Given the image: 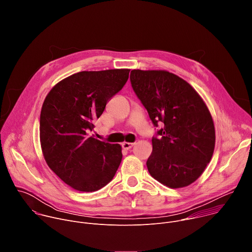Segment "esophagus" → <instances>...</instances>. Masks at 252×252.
I'll return each instance as SVG.
<instances>
[{
    "label": "esophagus",
    "instance_id": "1",
    "mask_svg": "<svg viewBox=\"0 0 252 252\" xmlns=\"http://www.w3.org/2000/svg\"><path fill=\"white\" fill-rule=\"evenodd\" d=\"M133 145H134L133 142H126V141H125V142L122 143V147L125 150H129V149H131L133 147Z\"/></svg>",
    "mask_w": 252,
    "mask_h": 252
}]
</instances>
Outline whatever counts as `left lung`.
I'll list each match as a JSON object with an SVG mask.
<instances>
[{
    "mask_svg": "<svg viewBox=\"0 0 252 252\" xmlns=\"http://www.w3.org/2000/svg\"><path fill=\"white\" fill-rule=\"evenodd\" d=\"M130 84L156 127L153 153L147 161L151 175L162 185L188 187L211 159L215 130L210 113L194 89L165 70L132 69Z\"/></svg>",
    "mask_w": 252,
    "mask_h": 252,
    "instance_id": "8db88e82",
    "label": "left lung"
}]
</instances>
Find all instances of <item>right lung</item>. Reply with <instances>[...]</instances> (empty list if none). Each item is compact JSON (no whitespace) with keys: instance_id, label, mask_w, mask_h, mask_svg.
<instances>
[{"instance_id":"add662e5","label":"right lung","mask_w":252,"mask_h":252,"mask_svg":"<svg viewBox=\"0 0 252 252\" xmlns=\"http://www.w3.org/2000/svg\"><path fill=\"white\" fill-rule=\"evenodd\" d=\"M129 69L80 71L48 94L41 111L40 139L50 168L70 188L95 191L109 184L123 158L120 145L90 135L111 97L128 79Z\"/></svg>"}]
</instances>
